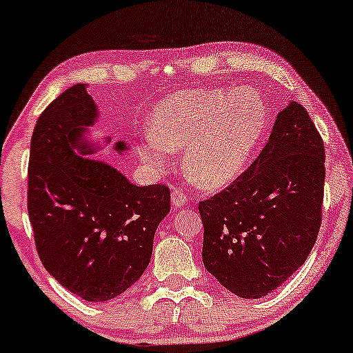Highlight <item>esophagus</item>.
I'll list each match as a JSON object with an SVG mask.
<instances>
[{
  "mask_svg": "<svg viewBox=\"0 0 353 353\" xmlns=\"http://www.w3.org/2000/svg\"><path fill=\"white\" fill-rule=\"evenodd\" d=\"M171 201L174 208L179 209L182 205H185V202H188V192L181 188H174L171 192Z\"/></svg>",
  "mask_w": 353,
  "mask_h": 353,
  "instance_id": "esophagus-1",
  "label": "esophagus"
}]
</instances>
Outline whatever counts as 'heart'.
Listing matches in <instances>:
<instances>
[{"mask_svg":"<svg viewBox=\"0 0 353 353\" xmlns=\"http://www.w3.org/2000/svg\"><path fill=\"white\" fill-rule=\"evenodd\" d=\"M269 112L250 89H194L161 101L139 144L145 164L164 169L171 151L188 145L184 168L204 189H222L244 172L264 136Z\"/></svg>","mask_w":353,"mask_h":353,"instance_id":"b5f03b06","label":"heart"}]
</instances>
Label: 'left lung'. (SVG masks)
<instances>
[{
    "label": "left lung",
    "mask_w": 353,
    "mask_h": 353,
    "mask_svg": "<svg viewBox=\"0 0 353 353\" xmlns=\"http://www.w3.org/2000/svg\"><path fill=\"white\" fill-rule=\"evenodd\" d=\"M325 149L299 103L277 114L257 159L202 201V262L242 299L281 287L309 257L322 222Z\"/></svg>",
    "instance_id": "obj_1"
}]
</instances>
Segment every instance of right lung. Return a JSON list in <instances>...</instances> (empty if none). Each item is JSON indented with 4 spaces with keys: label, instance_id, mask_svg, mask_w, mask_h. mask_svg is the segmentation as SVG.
<instances>
[{
    "label": "right lung",
    "instance_id": "1",
    "mask_svg": "<svg viewBox=\"0 0 353 353\" xmlns=\"http://www.w3.org/2000/svg\"><path fill=\"white\" fill-rule=\"evenodd\" d=\"M96 119L84 84L44 109L31 137L28 212L44 269L84 301L106 302L149 265L171 192L163 184L139 188L104 161L83 157L98 149L83 139ZM114 149L128 145L119 141Z\"/></svg>",
    "mask_w": 353,
    "mask_h": 353
}]
</instances>
